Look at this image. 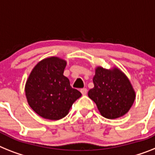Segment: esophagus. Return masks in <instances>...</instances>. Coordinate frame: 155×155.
<instances>
[{
    "label": "esophagus",
    "instance_id": "34e87169",
    "mask_svg": "<svg viewBox=\"0 0 155 155\" xmlns=\"http://www.w3.org/2000/svg\"><path fill=\"white\" fill-rule=\"evenodd\" d=\"M81 94H82V95H86L87 89H85V88H84V89H81Z\"/></svg>",
    "mask_w": 155,
    "mask_h": 155
}]
</instances>
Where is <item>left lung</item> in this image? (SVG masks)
Returning a JSON list of instances; mask_svg holds the SVG:
<instances>
[{"label": "left lung", "mask_w": 155, "mask_h": 155, "mask_svg": "<svg viewBox=\"0 0 155 155\" xmlns=\"http://www.w3.org/2000/svg\"><path fill=\"white\" fill-rule=\"evenodd\" d=\"M94 87L88 93L100 113L107 119L127 114L135 100V91L129 78L117 66L110 69L98 66L93 78Z\"/></svg>", "instance_id": "8db88e82"}]
</instances>
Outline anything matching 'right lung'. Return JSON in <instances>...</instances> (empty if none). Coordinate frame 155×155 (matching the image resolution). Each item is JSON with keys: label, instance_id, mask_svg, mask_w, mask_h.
<instances>
[{"label": "right lung", "instance_id": "add662e5", "mask_svg": "<svg viewBox=\"0 0 155 155\" xmlns=\"http://www.w3.org/2000/svg\"><path fill=\"white\" fill-rule=\"evenodd\" d=\"M67 62L56 56L46 58L34 66L25 84V95L31 108L42 118L58 120L68 114L81 93L70 86L64 76Z\"/></svg>", "mask_w": 155, "mask_h": 155}]
</instances>
